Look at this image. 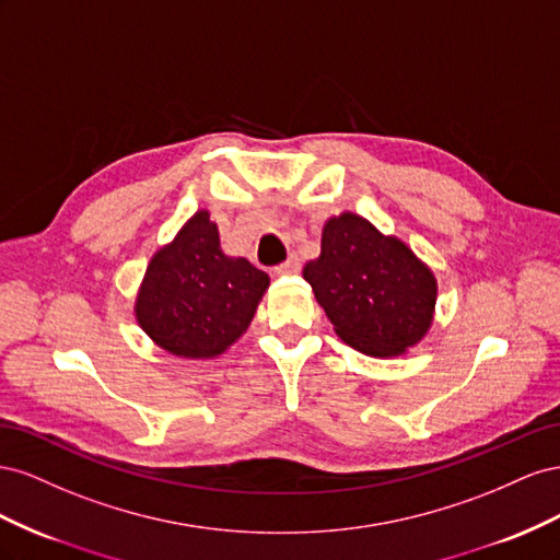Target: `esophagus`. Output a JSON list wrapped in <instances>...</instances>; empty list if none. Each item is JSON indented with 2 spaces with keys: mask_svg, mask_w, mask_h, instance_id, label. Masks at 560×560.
I'll return each instance as SVG.
<instances>
[{
  "mask_svg": "<svg viewBox=\"0 0 560 560\" xmlns=\"http://www.w3.org/2000/svg\"><path fill=\"white\" fill-rule=\"evenodd\" d=\"M295 271H300V258L295 253L289 255V260L281 262L279 267H275V275H295Z\"/></svg>",
  "mask_w": 560,
  "mask_h": 560,
  "instance_id": "obj_1",
  "label": "esophagus"
}]
</instances>
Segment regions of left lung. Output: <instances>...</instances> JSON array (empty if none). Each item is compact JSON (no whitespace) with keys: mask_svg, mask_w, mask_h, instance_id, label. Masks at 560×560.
I'll use <instances>...</instances> for the list:
<instances>
[{"mask_svg":"<svg viewBox=\"0 0 560 560\" xmlns=\"http://www.w3.org/2000/svg\"><path fill=\"white\" fill-rule=\"evenodd\" d=\"M335 332L369 357H398L434 318L436 279L396 236L357 213L330 218L322 255L302 269Z\"/></svg>","mask_w":560,"mask_h":560,"instance_id":"1","label":"left lung"}]
</instances>
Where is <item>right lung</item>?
<instances>
[{
  "label": "right lung",
  "instance_id": "add662e5",
  "mask_svg": "<svg viewBox=\"0 0 560 560\" xmlns=\"http://www.w3.org/2000/svg\"><path fill=\"white\" fill-rule=\"evenodd\" d=\"M267 285L262 269L222 253L218 225L197 211L150 260L136 318L171 354L211 359L242 338Z\"/></svg>",
  "mask_w": 560,
  "mask_h": 560
}]
</instances>
